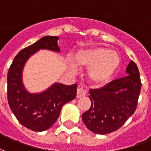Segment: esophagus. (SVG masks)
<instances>
[{
    "label": "esophagus",
    "mask_w": 151,
    "mask_h": 151,
    "mask_svg": "<svg viewBox=\"0 0 151 151\" xmlns=\"http://www.w3.org/2000/svg\"><path fill=\"white\" fill-rule=\"evenodd\" d=\"M87 93V91L85 90L84 88H79L77 89V92H76V96L77 98H81L83 96H84Z\"/></svg>",
    "instance_id": "1"
}]
</instances>
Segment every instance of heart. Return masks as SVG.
I'll list each match as a JSON object with an SVG mask.
<instances>
[{
  "label": "heart",
  "instance_id": "1",
  "mask_svg": "<svg viewBox=\"0 0 151 151\" xmlns=\"http://www.w3.org/2000/svg\"><path fill=\"white\" fill-rule=\"evenodd\" d=\"M72 59L73 63H69L70 68L74 70L75 64L79 67H88L87 76L90 82L96 84L107 82L119 64V54L103 47L78 50Z\"/></svg>",
  "mask_w": 151,
  "mask_h": 151
}]
</instances>
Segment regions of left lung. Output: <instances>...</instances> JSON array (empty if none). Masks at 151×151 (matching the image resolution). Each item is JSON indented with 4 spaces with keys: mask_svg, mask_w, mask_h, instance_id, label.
Segmentation results:
<instances>
[{
    "mask_svg": "<svg viewBox=\"0 0 151 151\" xmlns=\"http://www.w3.org/2000/svg\"><path fill=\"white\" fill-rule=\"evenodd\" d=\"M128 76L114 80L104 88L91 89V107L82 114L89 131L106 134L117 131L134 113L141 81L138 67L131 60L127 67Z\"/></svg>",
    "mask_w": 151,
    "mask_h": 151,
    "instance_id": "8db88e82",
    "label": "left lung"
}]
</instances>
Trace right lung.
Returning <instances> with one entry per match:
<instances>
[{
	"label": "right lung",
	"mask_w": 151,
	"mask_h": 151,
	"mask_svg": "<svg viewBox=\"0 0 151 151\" xmlns=\"http://www.w3.org/2000/svg\"><path fill=\"white\" fill-rule=\"evenodd\" d=\"M58 37L46 36L16 55L7 76L8 102L10 109L24 127L33 131H45L55 123L61 108L76 96L77 84L55 82L37 93L29 92L23 83V71L32 55L45 49L60 52Z\"/></svg>",
	"instance_id": "right-lung-1"
}]
</instances>
